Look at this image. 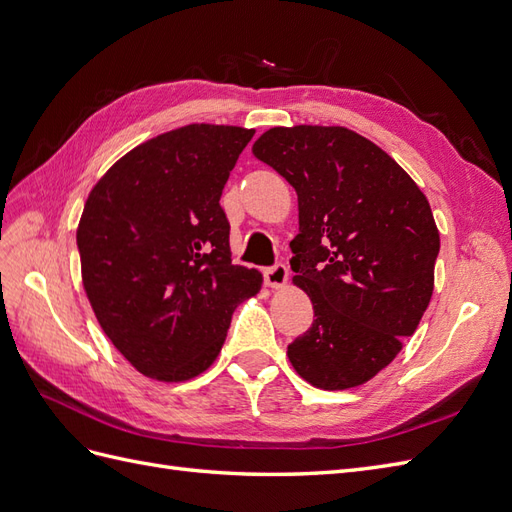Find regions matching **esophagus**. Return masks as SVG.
I'll use <instances>...</instances> for the list:
<instances>
[{
  "label": "esophagus",
  "instance_id": "1",
  "mask_svg": "<svg viewBox=\"0 0 512 512\" xmlns=\"http://www.w3.org/2000/svg\"><path fill=\"white\" fill-rule=\"evenodd\" d=\"M265 282L271 288H282L288 282V267L284 262H275L273 267L265 269Z\"/></svg>",
  "mask_w": 512,
  "mask_h": 512
}]
</instances>
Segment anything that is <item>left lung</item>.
Listing matches in <instances>:
<instances>
[{
    "mask_svg": "<svg viewBox=\"0 0 512 512\" xmlns=\"http://www.w3.org/2000/svg\"><path fill=\"white\" fill-rule=\"evenodd\" d=\"M252 151L299 196L292 282L316 320L288 359L316 389L365 384L431 301L440 232L427 198L389 153L348 128H271Z\"/></svg>",
    "mask_w": 512,
    "mask_h": 512,
    "instance_id": "left-lung-1",
    "label": "left lung"
}]
</instances>
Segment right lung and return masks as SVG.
I'll use <instances>...</instances> for the list:
<instances>
[{
    "label": "right lung",
    "mask_w": 512,
    "mask_h": 512,
    "mask_svg": "<svg viewBox=\"0 0 512 512\" xmlns=\"http://www.w3.org/2000/svg\"><path fill=\"white\" fill-rule=\"evenodd\" d=\"M254 130L192 123L134 147L85 203L76 245L102 331L162 382L218 359L235 307L262 275L232 265L220 196Z\"/></svg>",
    "instance_id": "obj_1"
}]
</instances>
